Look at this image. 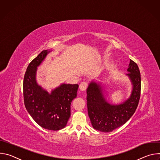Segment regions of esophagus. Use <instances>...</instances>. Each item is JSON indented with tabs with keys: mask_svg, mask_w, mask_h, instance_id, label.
Masks as SVG:
<instances>
[{
	"mask_svg": "<svg viewBox=\"0 0 160 160\" xmlns=\"http://www.w3.org/2000/svg\"><path fill=\"white\" fill-rule=\"evenodd\" d=\"M87 85H88V83L87 82H83L80 84L79 88L82 91H85L87 88Z\"/></svg>",
	"mask_w": 160,
	"mask_h": 160,
	"instance_id": "34e87169",
	"label": "esophagus"
}]
</instances>
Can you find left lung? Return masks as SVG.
Here are the masks:
<instances>
[{"mask_svg": "<svg viewBox=\"0 0 160 160\" xmlns=\"http://www.w3.org/2000/svg\"><path fill=\"white\" fill-rule=\"evenodd\" d=\"M127 75L133 85L130 97L120 104L108 103L102 93V87L91 82L87 89L88 115L92 127L103 132H110L125 124L133 115L141 97V80L139 67L130 59Z\"/></svg>", "mask_w": 160, "mask_h": 160, "instance_id": "obj_1", "label": "left lung"}]
</instances>
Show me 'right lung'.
<instances>
[{"instance_id":"1","label":"right lung","mask_w":160,"mask_h":160,"mask_svg":"<svg viewBox=\"0 0 160 160\" xmlns=\"http://www.w3.org/2000/svg\"><path fill=\"white\" fill-rule=\"evenodd\" d=\"M49 52L42 51L29 64L23 80L24 102L37 124L45 129L59 130L65 127L70 117L71 103L77 96L78 85L63 83L49 94L37 83V68Z\"/></svg>"}]
</instances>
